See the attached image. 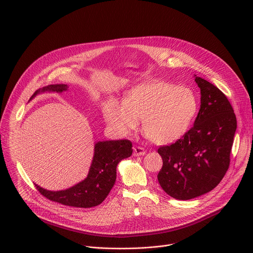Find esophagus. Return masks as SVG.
I'll list each match as a JSON object with an SVG mask.
<instances>
[{
    "label": "esophagus",
    "mask_w": 253,
    "mask_h": 253,
    "mask_svg": "<svg viewBox=\"0 0 253 253\" xmlns=\"http://www.w3.org/2000/svg\"><path fill=\"white\" fill-rule=\"evenodd\" d=\"M145 154H146V151H145V149L142 148V147L135 146L133 148V155L134 156H143V155H145Z\"/></svg>",
    "instance_id": "1"
}]
</instances>
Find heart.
Here are the masks:
<instances>
[{"mask_svg": "<svg viewBox=\"0 0 253 253\" xmlns=\"http://www.w3.org/2000/svg\"><path fill=\"white\" fill-rule=\"evenodd\" d=\"M198 109L195 94L186 87L152 80L132 88L122 101L104 105L106 123L122 136L143 130L159 145L173 143L188 131Z\"/></svg>", "mask_w": 253, "mask_h": 253, "instance_id": "b5f03b06", "label": "heart"}]
</instances>
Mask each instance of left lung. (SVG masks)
I'll return each mask as SVG.
<instances>
[{
  "label": "left lung",
  "instance_id": "left-lung-1",
  "mask_svg": "<svg viewBox=\"0 0 253 253\" xmlns=\"http://www.w3.org/2000/svg\"><path fill=\"white\" fill-rule=\"evenodd\" d=\"M200 88V109L193 127L158 153L163 166L157 178L171 197L189 200L219 184L230 162L237 123L226 96L213 84L194 75Z\"/></svg>",
  "mask_w": 253,
  "mask_h": 253
}]
</instances>
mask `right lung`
<instances>
[{
    "instance_id": "right-lung-1",
    "label": "right lung",
    "mask_w": 253,
    "mask_h": 253,
    "mask_svg": "<svg viewBox=\"0 0 253 253\" xmlns=\"http://www.w3.org/2000/svg\"><path fill=\"white\" fill-rule=\"evenodd\" d=\"M66 84L48 85L36 91L30 100L45 92L62 93L68 90ZM129 140H108L95 143L93 160L87 177L81 182L65 190L51 191L36 184L38 191L46 198L67 206L90 208L101 204L116 181L119 162L132 155Z\"/></svg>"
}]
</instances>
